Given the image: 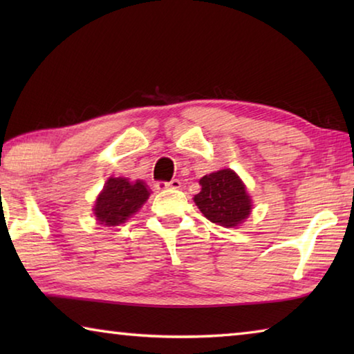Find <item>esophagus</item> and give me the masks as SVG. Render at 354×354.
Masks as SVG:
<instances>
[{
    "label": "esophagus",
    "instance_id": "34e87169",
    "mask_svg": "<svg viewBox=\"0 0 354 354\" xmlns=\"http://www.w3.org/2000/svg\"><path fill=\"white\" fill-rule=\"evenodd\" d=\"M156 190H167V189H179L181 187V181L179 179H171L170 183H165V181H158L154 184Z\"/></svg>",
    "mask_w": 354,
    "mask_h": 354
}]
</instances>
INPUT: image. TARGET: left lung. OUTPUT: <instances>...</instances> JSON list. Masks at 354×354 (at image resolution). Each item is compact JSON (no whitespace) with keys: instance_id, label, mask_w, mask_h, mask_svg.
I'll list each match as a JSON object with an SVG mask.
<instances>
[{"instance_id":"8db88e82","label":"left lung","mask_w":354,"mask_h":354,"mask_svg":"<svg viewBox=\"0 0 354 354\" xmlns=\"http://www.w3.org/2000/svg\"><path fill=\"white\" fill-rule=\"evenodd\" d=\"M201 192L195 205L207 220L225 227L241 225L251 214V198L242 179L231 169L214 171L200 179Z\"/></svg>"}]
</instances>
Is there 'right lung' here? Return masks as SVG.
Segmentation results:
<instances>
[{
    "label": "right lung",
    "instance_id": "obj_1",
    "mask_svg": "<svg viewBox=\"0 0 354 354\" xmlns=\"http://www.w3.org/2000/svg\"><path fill=\"white\" fill-rule=\"evenodd\" d=\"M148 196V185L140 179L131 183L127 178H109L95 201L93 214L100 225L118 226L139 211Z\"/></svg>",
    "mask_w": 354,
    "mask_h": 354
}]
</instances>
